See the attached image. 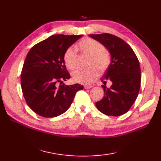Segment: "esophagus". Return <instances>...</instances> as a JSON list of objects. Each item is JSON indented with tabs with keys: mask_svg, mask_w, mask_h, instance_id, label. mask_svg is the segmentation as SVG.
<instances>
[{
	"mask_svg": "<svg viewBox=\"0 0 161 161\" xmlns=\"http://www.w3.org/2000/svg\"><path fill=\"white\" fill-rule=\"evenodd\" d=\"M92 87H93V86H90V85H89V86H84V88H86V89H88V88H91Z\"/></svg>",
	"mask_w": 161,
	"mask_h": 161,
	"instance_id": "obj_1",
	"label": "esophagus"
}]
</instances>
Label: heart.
<instances>
[{
  "instance_id": "obj_1",
  "label": "heart",
  "mask_w": 161,
  "mask_h": 161,
  "mask_svg": "<svg viewBox=\"0 0 161 161\" xmlns=\"http://www.w3.org/2000/svg\"><path fill=\"white\" fill-rule=\"evenodd\" d=\"M77 47L83 53L90 55L88 64L92 66L86 69H79L75 70L72 77L75 82L83 84L93 83L99 76V71L104 72L107 69L111 64L110 54L104 50L103 45L97 41L91 38H85L81 40L77 44ZM77 53L73 47H70L64 54V61L67 68L74 70L77 66Z\"/></svg>"
}]
</instances>
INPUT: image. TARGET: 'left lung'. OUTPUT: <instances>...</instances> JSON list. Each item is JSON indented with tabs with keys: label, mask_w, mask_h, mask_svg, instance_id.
<instances>
[{
	"label": "left lung",
	"mask_w": 161,
	"mask_h": 161,
	"mask_svg": "<svg viewBox=\"0 0 161 161\" xmlns=\"http://www.w3.org/2000/svg\"><path fill=\"white\" fill-rule=\"evenodd\" d=\"M101 43L111 54V64L101 81L104 85V97L95 103L97 108L107 115L119 116L126 114L134 103L141 82V67L136 54L124 40L111 34L89 35ZM107 80L112 85L105 86Z\"/></svg>",
	"instance_id": "1"
}]
</instances>
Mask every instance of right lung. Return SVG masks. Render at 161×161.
Masks as SVG:
<instances>
[{
    "mask_svg": "<svg viewBox=\"0 0 161 161\" xmlns=\"http://www.w3.org/2000/svg\"><path fill=\"white\" fill-rule=\"evenodd\" d=\"M82 36L52 35L34 46L27 54L20 75L21 88L27 104L36 114L45 118L63 114L77 92L84 88L79 84H63L70 78L64 54Z\"/></svg>",
    "mask_w": 161,
    "mask_h": 161,
    "instance_id": "obj_1",
    "label": "right lung"
}]
</instances>
